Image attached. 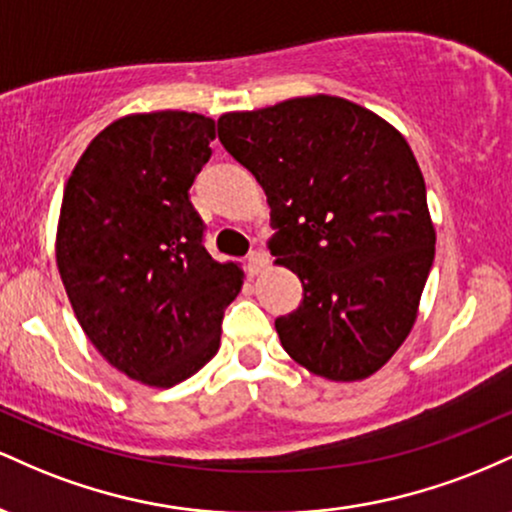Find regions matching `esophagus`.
<instances>
[{
    "mask_svg": "<svg viewBox=\"0 0 512 512\" xmlns=\"http://www.w3.org/2000/svg\"><path fill=\"white\" fill-rule=\"evenodd\" d=\"M267 264H269L267 252L255 250V252H250V255H248V267H250V272H252V274H260L262 269L267 267Z\"/></svg>",
    "mask_w": 512,
    "mask_h": 512,
    "instance_id": "34e87169",
    "label": "esophagus"
}]
</instances>
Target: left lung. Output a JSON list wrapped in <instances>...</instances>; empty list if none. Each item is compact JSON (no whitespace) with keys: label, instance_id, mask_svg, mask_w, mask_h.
Returning a JSON list of instances; mask_svg holds the SVG:
<instances>
[{"label":"left lung","instance_id":"obj_1","mask_svg":"<svg viewBox=\"0 0 512 512\" xmlns=\"http://www.w3.org/2000/svg\"><path fill=\"white\" fill-rule=\"evenodd\" d=\"M219 139L262 185L269 250L303 284L274 322L286 354L334 383L373 375L409 337L436 255L407 139L327 93L221 115Z\"/></svg>","mask_w":512,"mask_h":512}]
</instances>
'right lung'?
<instances>
[{
	"instance_id": "right-lung-1",
	"label": "right lung",
	"mask_w": 512,
	"mask_h": 512,
	"mask_svg": "<svg viewBox=\"0 0 512 512\" xmlns=\"http://www.w3.org/2000/svg\"><path fill=\"white\" fill-rule=\"evenodd\" d=\"M211 117L134 113L86 146L64 187L57 269L81 330L110 366L173 387L216 356L243 269L204 248L190 187L209 161Z\"/></svg>"
}]
</instances>
